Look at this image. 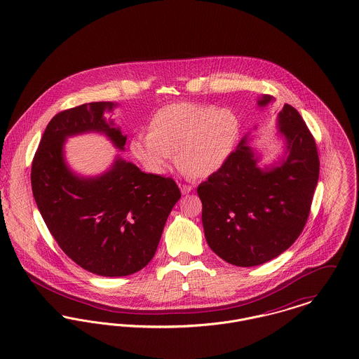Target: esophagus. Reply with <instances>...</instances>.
I'll return each instance as SVG.
<instances>
[{
  "instance_id": "obj_1",
  "label": "esophagus",
  "mask_w": 359,
  "mask_h": 359,
  "mask_svg": "<svg viewBox=\"0 0 359 359\" xmlns=\"http://www.w3.org/2000/svg\"><path fill=\"white\" fill-rule=\"evenodd\" d=\"M179 187H180V190L183 194H189L192 191V187L191 186H187V184H179Z\"/></svg>"
}]
</instances>
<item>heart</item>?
<instances>
[{
	"instance_id": "b5f03b06",
	"label": "heart",
	"mask_w": 359,
	"mask_h": 359,
	"mask_svg": "<svg viewBox=\"0 0 359 359\" xmlns=\"http://www.w3.org/2000/svg\"><path fill=\"white\" fill-rule=\"evenodd\" d=\"M240 133V121L228 108L199 103H173L160 108L149 133L130 141L133 156L153 173H164L173 154L194 177H208L229 158Z\"/></svg>"
}]
</instances>
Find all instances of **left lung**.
I'll return each mask as SVG.
<instances>
[{"mask_svg":"<svg viewBox=\"0 0 359 359\" xmlns=\"http://www.w3.org/2000/svg\"><path fill=\"white\" fill-rule=\"evenodd\" d=\"M273 97L263 95L257 106ZM278 128L286 141L280 163L260 168L245 135L226 163L198 186L211 250L225 262L252 267L285 252L302 232L318 180L316 142L294 107L285 104Z\"/></svg>","mask_w":359,"mask_h":359,"instance_id":"8db88e82","label":"left lung"}]
</instances>
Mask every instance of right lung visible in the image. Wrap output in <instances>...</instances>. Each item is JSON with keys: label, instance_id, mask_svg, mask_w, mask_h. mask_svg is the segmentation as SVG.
<instances>
[{"label": "right lung", "instance_id": "add662e5", "mask_svg": "<svg viewBox=\"0 0 359 359\" xmlns=\"http://www.w3.org/2000/svg\"><path fill=\"white\" fill-rule=\"evenodd\" d=\"M115 106L96 102L57 114L43 133L31 168L34 198L48 231L76 264L102 276L142 270L182 196L173 179L145 173L119 156L96 177L77 176L66 165L65 140L72 135L102 133L123 150L126 135L103 118Z\"/></svg>", "mask_w": 359, "mask_h": 359}]
</instances>
